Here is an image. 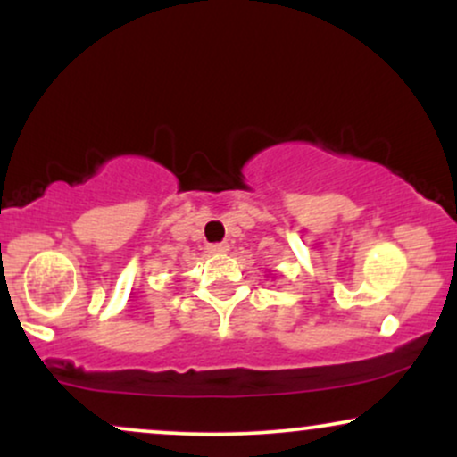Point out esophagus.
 I'll list each match as a JSON object with an SVG mask.
<instances>
[{
  "mask_svg": "<svg viewBox=\"0 0 457 457\" xmlns=\"http://www.w3.org/2000/svg\"><path fill=\"white\" fill-rule=\"evenodd\" d=\"M228 251H229L228 243H217V245L208 246V253H212V255H223V253H228Z\"/></svg>",
  "mask_w": 457,
  "mask_h": 457,
  "instance_id": "esophagus-1",
  "label": "esophagus"
}]
</instances>
